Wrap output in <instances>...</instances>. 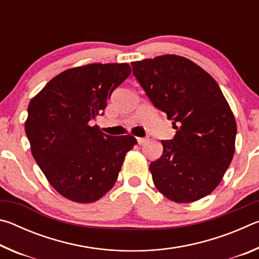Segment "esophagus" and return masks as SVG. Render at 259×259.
I'll list each match as a JSON object with an SVG mask.
<instances>
[{"label":"esophagus","mask_w":259,"mask_h":259,"mask_svg":"<svg viewBox=\"0 0 259 259\" xmlns=\"http://www.w3.org/2000/svg\"><path fill=\"white\" fill-rule=\"evenodd\" d=\"M137 142H138L139 145H142V144L147 142V139H146V138H143V137H138V138H137Z\"/></svg>","instance_id":"34e87169"}]
</instances>
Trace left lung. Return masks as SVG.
<instances>
[{
  "instance_id": "8db88e82",
  "label": "left lung",
  "mask_w": 259,
  "mask_h": 259,
  "mask_svg": "<svg viewBox=\"0 0 259 259\" xmlns=\"http://www.w3.org/2000/svg\"><path fill=\"white\" fill-rule=\"evenodd\" d=\"M148 99L172 121L176 135L161 140L150 164L155 187L177 203L202 199L221 183L233 159L236 123L211 75L181 56L131 63Z\"/></svg>"
}]
</instances>
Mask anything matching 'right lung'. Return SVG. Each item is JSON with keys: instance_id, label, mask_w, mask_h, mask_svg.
Wrapping results in <instances>:
<instances>
[{"instance_id": "add662e5", "label": "right lung", "mask_w": 259, "mask_h": 259, "mask_svg": "<svg viewBox=\"0 0 259 259\" xmlns=\"http://www.w3.org/2000/svg\"><path fill=\"white\" fill-rule=\"evenodd\" d=\"M128 64H90L52 78L30 100L25 131L36 163L55 190L78 203L99 200L115 184L133 136H108L91 121L130 75Z\"/></svg>"}]
</instances>
